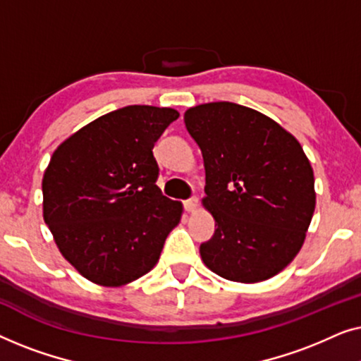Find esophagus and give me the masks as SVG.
<instances>
[{"mask_svg":"<svg viewBox=\"0 0 361 361\" xmlns=\"http://www.w3.org/2000/svg\"><path fill=\"white\" fill-rule=\"evenodd\" d=\"M184 207H185V210L189 212V214H195L197 207H199V200H197L195 197H194V199L185 200V202H184Z\"/></svg>","mask_w":361,"mask_h":361,"instance_id":"34e87169","label":"esophagus"}]
</instances>
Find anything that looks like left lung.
I'll return each instance as SVG.
<instances>
[{
	"mask_svg": "<svg viewBox=\"0 0 361 361\" xmlns=\"http://www.w3.org/2000/svg\"><path fill=\"white\" fill-rule=\"evenodd\" d=\"M185 128L202 151L215 235L200 246L221 278L253 284L281 273L302 248L315 210L314 171L288 130L231 102L192 106Z\"/></svg>",
	"mask_w": 361,
	"mask_h": 361,
	"instance_id": "8db88e82",
	"label": "left lung"
}]
</instances>
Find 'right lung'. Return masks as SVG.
Returning a JSON list of instances; mask_svg holds the SVG:
<instances>
[{"mask_svg": "<svg viewBox=\"0 0 361 361\" xmlns=\"http://www.w3.org/2000/svg\"><path fill=\"white\" fill-rule=\"evenodd\" d=\"M174 108L130 105L62 141L42 177V216L63 258L105 288L130 284L154 268L180 202L161 194L152 147Z\"/></svg>", "mask_w": 361, "mask_h": 361, "instance_id": "obj_1", "label": "right lung"}]
</instances>
